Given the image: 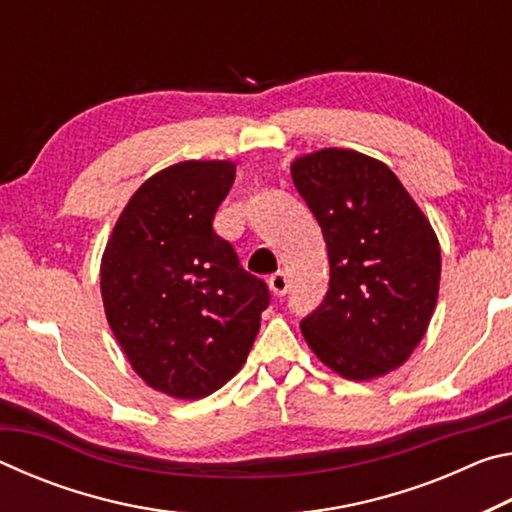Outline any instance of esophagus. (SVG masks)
Wrapping results in <instances>:
<instances>
[{"label": "esophagus", "mask_w": 512, "mask_h": 512, "mask_svg": "<svg viewBox=\"0 0 512 512\" xmlns=\"http://www.w3.org/2000/svg\"><path fill=\"white\" fill-rule=\"evenodd\" d=\"M268 289H271L275 296H284V293H287V289H289L287 273L277 271V273H273L271 277H268Z\"/></svg>", "instance_id": "esophagus-1"}]
</instances>
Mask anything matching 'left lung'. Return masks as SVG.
<instances>
[{
  "instance_id": "obj_1",
  "label": "left lung",
  "mask_w": 512,
  "mask_h": 512,
  "mask_svg": "<svg viewBox=\"0 0 512 512\" xmlns=\"http://www.w3.org/2000/svg\"><path fill=\"white\" fill-rule=\"evenodd\" d=\"M291 178L323 230L329 289L300 323L311 352L352 381L384 377L427 334L440 289V244L400 178L370 155L320 149Z\"/></svg>"
}]
</instances>
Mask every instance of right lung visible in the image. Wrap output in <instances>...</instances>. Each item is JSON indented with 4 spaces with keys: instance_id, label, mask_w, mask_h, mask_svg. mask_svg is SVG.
Masks as SVG:
<instances>
[{
    "instance_id": "right-lung-1",
    "label": "right lung",
    "mask_w": 512,
    "mask_h": 512,
    "mask_svg": "<svg viewBox=\"0 0 512 512\" xmlns=\"http://www.w3.org/2000/svg\"><path fill=\"white\" fill-rule=\"evenodd\" d=\"M232 160H185L137 189L101 257L108 325L146 386L201 400L237 375L259 332L268 289L212 230Z\"/></svg>"
}]
</instances>
